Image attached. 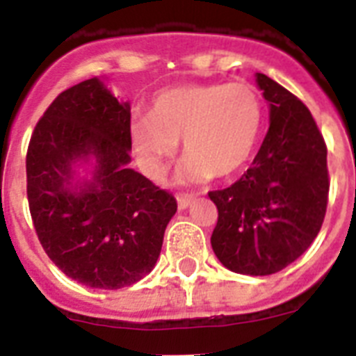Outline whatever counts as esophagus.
<instances>
[{"label": "esophagus", "instance_id": "1", "mask_svg": "<svg viewBox=\"0 0 356 356\" xmlns=\"http://www.w3.org/2000/svg\"><path fill=\"white\" fill-rule=\"evenodd\" d=\"M176 201H178V209L184 210L194 201V194H178V196H176Z\"/></svg>", "mask_w": 356, "mask_h": 356}]
</instances>
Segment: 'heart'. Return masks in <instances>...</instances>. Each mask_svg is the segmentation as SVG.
Wrapping results in <instances>:
<instances>
[{"label": "heart", "instance_id": "obj_1", "mask_svg": "<svg viewBox=\"0 0 356 356\" xmlns=\"http://www.w3.org/2000/svg\"><path fill=\"white\" fill-rule=\"evenodd\" d=\"M264 122L259 94L246 83H188L151 97L147 115L131 121V144L144 171L160 180L176 156H187L184 181L228 178L253 155Z\"/></svg>", "mask_w": 356, "mask_h": 356}]
</instances>
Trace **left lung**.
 Returning <instances> with one entry per match:
<instances>
[{"mask_svg":"<svg viewBox=\"0 0 356 356\" xmlns=\"http://www.w3.org/2000/svg\"><path fill=\"white\" fill-rule=\"evenodd\" d=\"M269 103V130L253 165L229 187L209 193L217 207L212 250L229 271L266 276L310 248L328 205L326 144L310 110L257 72Z\"/></svg>","mask_w":356,"mask_h":356,"instance_id":"8db88e82","label":"left lung"}]
</instances>
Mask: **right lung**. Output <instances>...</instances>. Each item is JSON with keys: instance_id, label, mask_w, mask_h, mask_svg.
<instances>
[{"instance_id": "obj_1", "label": "right lung", "mask_w": 356, "mask_h": 356, "mask_svg": "<svg viewBox=\"0 0 356 356\" xmlns=\"http://www.w3.org/2000/svg\"><path fill=\"white\" fill-rule=\"evenodd\" d=\"M130 105L97 78L55 97L31 134L26 194L37 237L58 269L94 289H122L159 260L176 200L128 168ZM95 159L93 180L72 165Z\"/></svg>"}]
</instances>
